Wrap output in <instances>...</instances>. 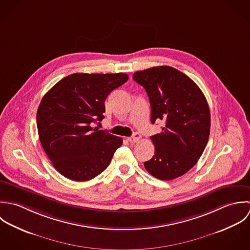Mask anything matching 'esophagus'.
I'll return each mask as SVG.
<instances>
[{
	"label": "esophagus",
	"instance_id": "esophagus-1",
	"mask_svg": "<svg viewBox=\"0 0 250 250\" xmlns=\"http://www.w3.org/2000/svg\"><path fill=\"white\" fill-rule=\"evenodd\" d=\"M141 138H142L141 135L136 132V133H134L131 137L128 138V141H129L130 143H137V142H139V141L141 140Z\"/></svg>",
	"mask_w": 250,
	"mask_h": 250
}]
</instances>
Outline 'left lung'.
Returning <instances> with one entry per match:
<instances>
[{
    "instance_id": "obj_1",
    "label": "left lung",
    "mask_w": 250,
    "mask_h": 250,
    "mask_svg": "<svg viewBox=\"0 0 250 250\" xmlns=\"http://www.w3.org/2000/svg\"><path fill=\"white\" fill-rule=\"evenodd\" d=\"M132 78L148 94L150 122H165L162 131L150 136L154 155L144 162L145 169L162 181L183 176L197 163L208 140L210 114L204 94L172 66L136 71Z\"/></svg>"
}]
</instances>
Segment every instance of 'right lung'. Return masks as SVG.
I'll return each mask as SVG.
<instances>
[{
  "label": "right lung",
  "instance_id": "1",
  "mask_svg": "<svg viewBox=\"0 0 250 250\" xmlns=\"http://www.w3.org/2000/svg\"><path fill=\"white\" fill-rule=\"evenodd\" d=\"M128 79L125 73H73L45 94L37 113L40 140L55 169L85 182L109 165L121 137L92 125L104 118V101Z\"/></svg>",
  "mask_w": 250,
  "mask_h": 250
}]
</instances>
